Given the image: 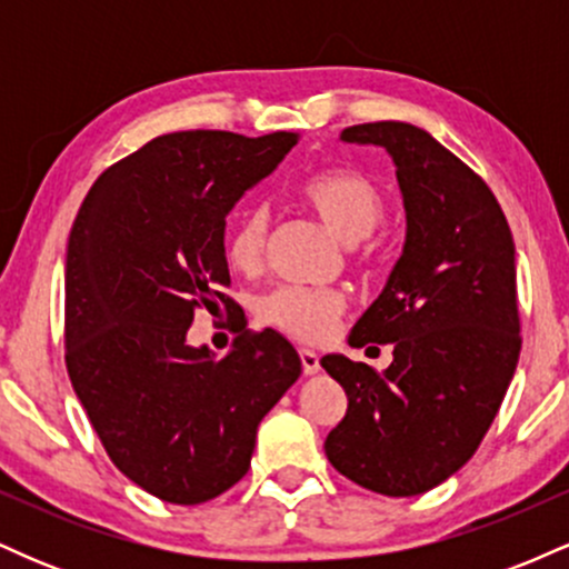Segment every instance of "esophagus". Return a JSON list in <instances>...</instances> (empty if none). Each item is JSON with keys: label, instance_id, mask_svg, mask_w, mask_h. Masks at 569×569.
<instances>
[{"label": "esophagus", "instance_id": "esophagus-1", "mask_svg": "<svg viewBox=\"0 0 569 569\" xmlns=\"http://www.w3.org/2000/svg\"><path fill=\"white\" fill-rule=\"evenodd\" d=\"M299 358H302V371L307 377H312V375H318V371H321V358H318V352H312V350H299Z\"/></svg>", "mask_w": 569, "mask_h": 569}]
</instances>
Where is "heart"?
Segmentation results:
<instances>
[{"instance_id":"obj_1","label":"heart","mask_w":569,"mask_h":569,"mask_svg":"<svg viewBox=\"0 0 569 569\" xmlns=\"http://www.w3.org/2000/svg\"><path fill=\"white\" fill-rule=\"evenodd\" d=\"M302 200L310 211L329 227L345 243H358L380 227L385 217V200L367 176L352 171H329L312 176L302 187ZM270 219L264 208L253 206L240 213L227 234V262L238 272H257L264 262V246ZM262 318L283 335L318 342L335 331L339 312L345 310L342 293L329 289H283L267 293L262 299Z\"/></svg>"}]
</instances>
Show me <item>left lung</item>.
Wrapping results in <instances>:
<instances>
[{"mask_svg": "<svg viewBox=\"0 0 569 569\" xmlns=\"http://www.w3.org/2000/svg\"><path fill=\"white\" fill-rule=\"evenodd\" d=\"M339 141L390 154L407 234L348 339L393 345V363L377 375L342 352L321 358L348 396L323 449L356 485L411 498L471 460L513 380L516 248L489 187L428 130L385 120L345 128Z\"/></svg>", "mask_w": 569, "mask_h": 569, "instance_id": "8db88e82", "label": "left lung"}]
</instances>
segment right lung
I'll return each mask as SVG.
<instances>
[{
  "mask_svg": "<svg viewBox=\"0 0 569 569\" xmlns=\"http://www.w3.org/2000/svg\"><path fill=\"white\" fill-rule=\"evenodd\" d=\"M297 147L227 130L158 136L98 176L67 248V369L112 462L176 506L227 492L257 428L302 375L278 331L227 356L187 342L194 310L234 305L227 217ZM246 326H240L243 331Z\"/></svg>",
  "mask_w": 569,
  "mask_h": 569,
  "instance_id": "add662e5",
  "label": "right lung"
}]
</instances>
